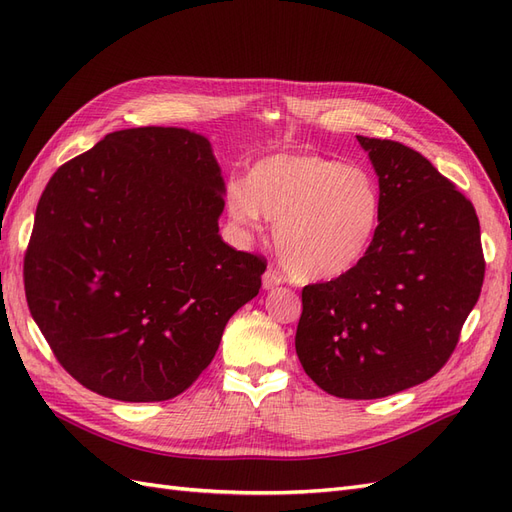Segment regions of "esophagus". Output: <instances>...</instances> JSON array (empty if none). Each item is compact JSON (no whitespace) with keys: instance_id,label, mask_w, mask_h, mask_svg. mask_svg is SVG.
Listing matches in <instances>:
<instances>
[{"instance_id":"obj_1","label":"esophagus","mask_w":512,"mask_h":512,"mask_svg":"<svg viewBox=\"0 0 512 512\" xmlns=\"http://www.w3.org/2000/svg\"><path fill=\"white\" fill-rule=\"evenodd\" d=\"M280 284H282V275L277 273L273 267H269V269L265 271V275H262V288H265V290H271V288L280 286Z\"/></svg>"}]
</instances>
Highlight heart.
<instances>
[{"label":"heart","instance_id":"b5f03b06","mask_svg":"<svg viewBox=\"0 0 512 512\" xmlns=\"http://www.w3.org/2000/svg\"><path fill=\"white\" fill-rule=\"evenodd\" d=\"M226 203L243 228H258L260 213L275 222L277 256L301 282L335 280L359 267L382 222L374 177L307 151L256 162L245 181L230 183Z\"/></svg>","mask_w":512,"mask_h":512}]
</instances>
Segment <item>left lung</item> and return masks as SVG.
Segmentation results:
<instances>
[{
	"label": "left lung",
	"mask_w": 512,
	"mask_h": 512,
	"mask_svg": "<svg viewBox=\"0 0 512 512\" xmlns=\"http://www.w3.org/2000/svg\"><path fill=\"white\" fill-rule=\"evenodd\" d=\"M356 138L378 173L382 222L359 267L303 288L294 346L322 391L378 399L451 359L485 256L474 205L455 183L406 145Z\"/></svg>",
	"instance_id": "left-lung-1"
}]
</instances>
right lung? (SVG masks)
Here are the masks:
<instances>
[{
  "mask_svg": "<svg viewBox=\"0 0 512 512\" xmlns=\"http://www.w3.org/2000/svg\"><path fill=\"white\" fill-rule=\"evenodd\" d=\"M224 179L205 136L106 134L46 183L25 252L29 312L85 389L164 401L190 389L267 260L218 235Z\"/></svg>",
  "mask_w": 512,
  "mask_h": 512,
  "instance_id": "obj_1",
  "label": "right lung"
}]
</instances>
